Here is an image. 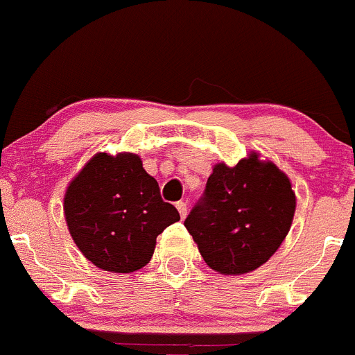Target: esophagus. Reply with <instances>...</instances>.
Here are the masks:
<instances>
[{
  "instance_id": "obj_1",
  "label": "esophagus",
  "mask_w": 355,
  "mask_h": 355,
  "mask_svg": "<svg viewBox=\"0 0 355 355\" xmlns=\"http://www.w3.org/2000/svg\"><path fill=\"white\" fill-rule=\"evenodd\" d=\"M176 208H178L179 215H181V218H184L186 214H188V207H186V202H178Z\"/></svg>"
}]
</instances>
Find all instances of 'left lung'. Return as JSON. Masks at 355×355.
<instances>
[{
  "label": "left lung",
  "instance_id": "1",
  "mask_svg": "<svg viewBox=\"0 0 355 355\" xmlns=\"http://www.w3.org/2000/svg\"><path fill=\"white\" fill-rule=\"evenodd\" d=\"M294 211L288 178L273 162L251 153L234 167H214L184 227L210 268L241 275L257 270L279 250Z\"/></svg>",
  "mask_w": 355,
  "mask_h": 355
}]
</instances>
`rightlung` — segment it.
<instances>
[{"label": "right lung", "mask_w": 355, "mask_h": 355, "mask_svg": "<svg viewBox=\"0 0 355 355\" xmlns=\"http://www.w3.org/2000/svg\"><path fill=\"white\" fill-rule=\"evenodd\" d=\"M68 229L78 250L105 272L130 273L150 261L155 239L179 220L159 182L135 153H97L64 195Z\"/></svg>", "instance_id": "1"}]
</instances>
